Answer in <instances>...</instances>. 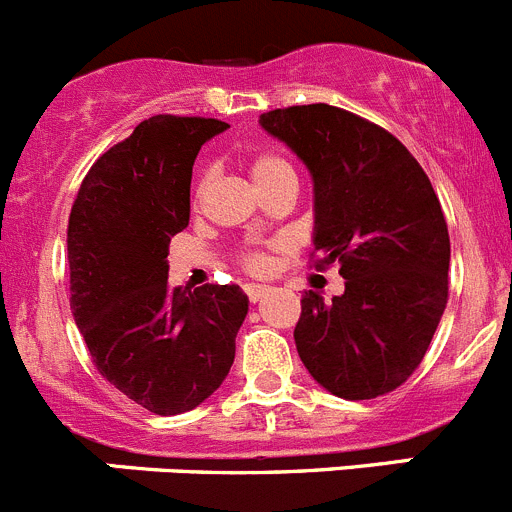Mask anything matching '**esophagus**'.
Wrapping results in <instances>:
<instances>
[{
  "label": "esophagus",
  "instance_id": "esophagus-1",
  "mask_svg": "<svg viewBox=\"0 0 512 512\" xmlns=\"http://www.w3.org/2000/svg\"><path fill=\"white\" fill-rule=\"evenodd\" d=\"M267 290H270V288H265V285H255V283L245 285V295L250 298V303H257V300L265 298Z\"/></svg>",
  "mask_w": 512,
  "mask_h": 512
}]
</instances>
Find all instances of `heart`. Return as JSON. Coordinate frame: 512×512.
<instances>
[{"label":"heart","instance_id":"b5f03b06","mask_svg":"<svg viewBox=\"0 0 512 512\" xmlns=\"http://www.w3.org/2000/svg\"><path fill=\"white\" fill-rule=\"evenodd\" d=\"M247 171H250L252 181H255L260 194L272 189V186L285 184V181H295L293 164H290L283 154H278V151H255V154H250V159H247ZM209 181H212V171H199L197 179H194V186H191V204H194V207L202 204L204 194H207L209 189ZM237 260H240V265L245 267L247 272H255V275L265 272L267 265H270L265 252L260 250H242L240 255H237Z\"/></svg>","mask_w":512,"mask_h":512}]
</instances>
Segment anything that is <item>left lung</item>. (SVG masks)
Listing matches in <instances>:
<instances>
[{
    "label": "left lung",
    "mask_w": 512,
    "mask_h": 512,
    "mask_svg": "<svg viewBox=\"0 0 512 512\" xmlns=\"http://www.w3.org/2000/svg\"><path fill=\"white\" fill-rule=\"evenodd\" d=\"M313 174V267L346 280L331 303L300 298L298 356L341 399H376L422 364L450 298V232L419 161L386 128L336 105L260 116Z\"/></svg>",
    "instance_id": "1"
}]
</instances>
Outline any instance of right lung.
I'll list each match as a JSON object with an SVG mask.
<instances>
[{"label": "right lung", "instance_id": "1", "mask_svg": "<svg viewBox=\"0 0 512 512\" xmlns=\"http://www.w3.org/2000/svg\"><path fill=\"white\" fill-rule=\"evenodd\" d=\"M227 123L151 116L90 166L68 224L70 308L95 369L148 412L199 407L229 374L247 315L240 285L169 288L189 224L191 166Z\"/></svg>", "mask_w": 512, "mask_h": 512}]
</instances>
